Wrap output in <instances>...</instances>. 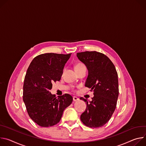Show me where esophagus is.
Wrapping results in <instances>:
<instances>
[{
	"label": "esophagus",
	"mask_w": 146,
	"mask_h": 146,
	"mask_svg": "<svg viewBox=\"0 0 146 146\" xmlns=\"http://www.w3.org/2000/svg\"><path fill=\"white\" fill-rule=\"evenodd\" d=\"M79 100V99L78 98H77V97H76V96H74L73 97V100L74 102H76V101H78Z\"/></svg>",
	"instance_id": "1"
}]
</instances>
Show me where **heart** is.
I'll return each mask as SVG.
<instances>
[{"label":"heart","instance_id":"b5f03b06","mask_svg":"<svg viewBox=\"0 0 146 146\" xmlns=\"http://www.w3.org/2000/svg\"><path fill=\"white\" fill-rule=\"evenodd\" d=\"M84 66H85L84 64H82V63H78V64H77L76 65V66H75V69L80 68V67H84Z\"/></svg>","mask_w":146,"mask_h":146}]
</instances>
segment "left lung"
Here are the masks:
<instances>
[{"label": "left lung", "instance_id": "8db88e82", "mask_svg": "<svg viewBox=\"0 0 146 146\" xmlns=\"http://www.w3.org/2000/svg\"><path fill=\"white\" fill-rule=\"evenodd\" d=\"M76 56L88 70L85 86L94 94L89 103L82 97L80 98L87 104L80 120L89 127H102L110 119L116 108L119 94L117 70L111 60L102 53L86 51Z\"/></svg>", "mask_w": 146, "mask_h": 146}]
</instances>
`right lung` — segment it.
Instances as JSON below:
<instances>
[{
    "instance_id": "add662e5",
    "label": "right lung",
    "mask_w": 146,
    "mask_h": 146,
    "mask_svg": "<svg viewBox=\"0 0 146 146\" xmlns=\"http://www.w3.org/2000/svg\"><path fill=\"white\" fill-rule=\"evenodd\" d=\"M68 54L44 53L32 60L27 71L23 85V101L29 117L42 127L58 123L64 110L72 102L67 93L56 98L50 90L52 84L60 81Z\"/></svg>"
}]
</instances>
